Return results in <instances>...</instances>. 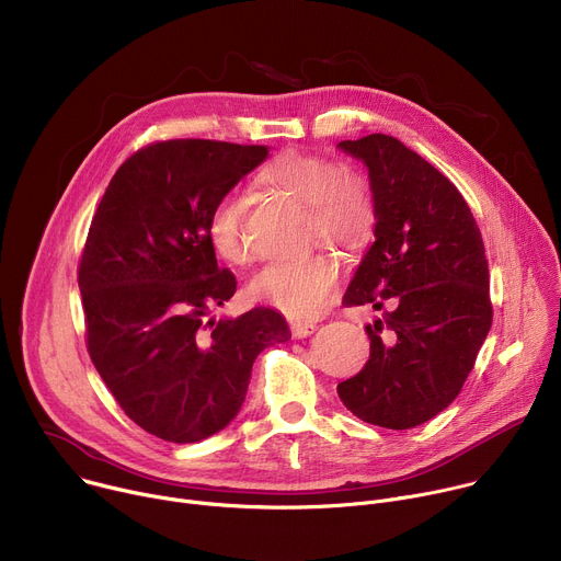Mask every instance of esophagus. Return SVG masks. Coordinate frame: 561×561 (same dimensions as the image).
Instances as JSON below:
<instances>
[{
	"label": "esophagus",
	"instance_id": "obj_1",
	"mask_svg": "<svg viewBox=\"0 0 561 561\" xmlns=\"http://www.w3.org/2000/svg\"><path fill=\"white\" fill-rule=\"evenodd\" d=\"M317 331V324L314 322H301V319H295V322H290V333L293 337L301 340V337H308Z\"/></svg>",
	"mask_w": 561,
	"mask_h": 561
}]
</instances>
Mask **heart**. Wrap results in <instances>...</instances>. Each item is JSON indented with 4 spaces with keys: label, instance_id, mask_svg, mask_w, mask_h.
Listing matches in <instances>:
<instances>
[{
    "label": "heart",
    "instance_id": "b5f03b06",
    "mask_svg": "<svg viewBox=\"0 0 561 561\" xmlns=\"http://www.w3.org/2000/svg\"><path fill=\"white\" fill-rule=\"evenodd\" d=\"M257 180L264 188L304 204L308 234L329 244L355 247L370 221L373 193L368 182L359 173L342 171L327 154L284 150L262 167ZM244 217V204L224 195L210 206L206 219L213 251L232 266H249L255 260ZM337 282L340 264L319 253L271 264L251 282L249 295L299 319L322 312L331 304Z\"/></svg>",
    "mask_w": 561,
    "mask_h": 561
}]
</instances>
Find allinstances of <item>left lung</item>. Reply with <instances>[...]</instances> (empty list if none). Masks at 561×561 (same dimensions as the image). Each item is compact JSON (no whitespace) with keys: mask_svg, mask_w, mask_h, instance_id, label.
<instances>
[{"mask_svg":"<svg viewBox=\"0 0 561 561\" xmlns=\"http://www.w3.org/2000/svg\"><path fill=\"white\" fill-rule=\"evenodd\" d=\"M368 167L375 242L344 295L381 319L366 333V366L337 386L366 424L407 431L459 394L491 324L489 262L455 184L402 141L373 133L340 141Z\"/></svg>","mask_w":561,"mask_h":561,"instance_id":"obj_1","label":"left lung"}]
</instances>
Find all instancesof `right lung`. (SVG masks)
<instances>
[{
    "label": "right lung",
    "mask_w": 561,
    "mask_h": 561,
    "mask_svg": "<svg viewBox=\"0 0 561 561\" xmlns=\"http://www.w3.org/2000/svg\"><path fill=\"white\" fill-rule=\"evenodd\" d=\"M268 146L152 141L117 169L77 266L89 355L146 433L191 444L244 404L255 357L290 340L273 308L206 314L234 295L206 234L210 206L260 167Z\"/></svg>",
    "instance_id": "obj_1"
}]
</instances>
